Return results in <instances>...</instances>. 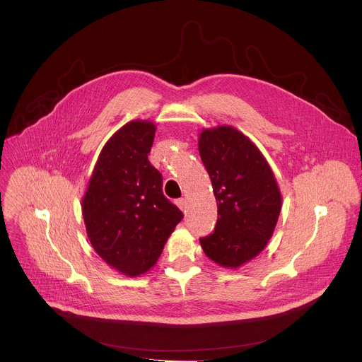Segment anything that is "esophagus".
<instances>
[{
    "label": "esophagus",
    "instance_id": "1",
    "mask_svg": "<svg viewBox=\"0 0 362 362\" xmlns=\"http://www.w3.org/2000/svg\"><path fill=\"white\" fill-rule=\"evenodd\" d=\"M177 205H178V207H180L184 213H187V211H188V202H187V199H185V198L178 199V201H177Z\"/></svg>",
    "mask_w": 362,
    "mask_h": 362
}]
</instances>
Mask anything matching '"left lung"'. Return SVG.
<instances>
[{"instance_id": "1", "label": "left lung", "mask_w": 362, "mask_h": 362, "mask_svg": "<svg viewBox=\"0 0 362 362\" xmlns=\"http://www.w3.org/2000/svg\"><path fill=\"white\" fill-rule=\"evenodd\" d=\"M199 155L217 202L213 234L201 238L209 259L240 267L259 255L274 231L281 194L255 144L230 125L204 129Z\"/></svg>"}]
</instances>
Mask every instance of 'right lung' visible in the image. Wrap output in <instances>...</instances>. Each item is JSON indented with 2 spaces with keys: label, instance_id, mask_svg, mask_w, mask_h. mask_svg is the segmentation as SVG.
<instances>
[{
  "label": "right lung",
  "instance_id": "add662e5",
  "mask_svg": "<svg viewBox=\"0 0 362 362\" xmlns=\"http://www.w3.org/2000/svg\"><path fill=\"white\" fill-rule=\"evenodd\" d=\"M156 125L135 119L104 145L82 199L86 233L98 255L134 277L153 267L182 211L163 195L148 155Z\"/></svg>",
  "mask_w": 362,
  "mask_h": 362
}]
</instances>
